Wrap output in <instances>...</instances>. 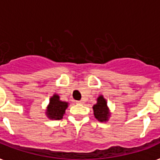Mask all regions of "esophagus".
Segmentation results:
<instances>
[{
  "instance_id": "esophagus-1",
  "label": "esophagus",
  "mask_w": 160,
  "mask_h": 160,
  "mask_svg": "<svg viewBox=\"0 0 160 160\" xmlns=\"http://www.w3.org/2000/svg\"><path fill=\"white\" fill-rule=\"evenodd\" d=\"M76 104H84V100H78L76 101Z\"/></svg>"
}]
</instances>
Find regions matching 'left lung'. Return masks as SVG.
<instances>
[{
	"instance_id": "1",
	"label": "left lung",
	"mask_w": 160,
	"mask_h": 160,
	"mask_svg": "<svg viewBox=\"0 0 160 160\" xmlns=\"http://www.w3.org/2000/svg\"><path fill=\"white\" fill-rule=\"evenodd\" d=\"M93 110L95 119H98V121L107 122L109 120L110 111L107 105L106 100L102 95H99L97 98V103L93 106Z\"/></svg>"
}]
</instances>
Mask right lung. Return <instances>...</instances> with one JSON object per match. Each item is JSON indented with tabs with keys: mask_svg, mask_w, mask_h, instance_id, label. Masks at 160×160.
<instances>
[{
	"mask_svg": "<svg viewBox=\"0 0 160 160\" xmlns=\"http://www.w3.org/2000/svg\"><path fill=\"white\" fill-rule=\"evenodd\" d=\"M69 103L61 101L60 96L57 94H54L50 98V102L46 109V114L50 119H60L65 113V109L68 108Z\"/></svg>",
	"mask_w": 160,
	"mask_h": 160,
	"instance_id": "right-lung-1",
	"label": "right lung"
}]
</instances>
